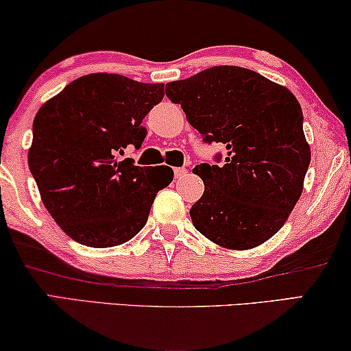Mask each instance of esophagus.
Masks as SVG:
<instances>
[{
  "mask_svg": "<svg viewBox=\"0 0 351 351\" xmlns=\"http://www.w3.org/2000/svg\"><path fill=\"white\" fill-rule=\"evenodd\" d=\"M186 172H189V171H186L185 167H176V169H174L176 179H182V177H184V176L186 174Z\"/></svg>",
  "mask_w": 351,
  "mask_h": 351,
  "instance_id": "esophagus-1",
  "label": "esophagus"
}]
</instances>
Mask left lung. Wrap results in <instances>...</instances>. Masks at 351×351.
Returning a JSON list of instances; mask_svg holds the SVG:
<instances>
[{
    "label": "left lung",
    "mask_w": 351,
    "mask_h": 351,
    "mask_svg": "<svg viewBox=\"0 0 351 351\" xmlns=\"http://www.w3.org/2000/svg\"><path fill=\"white\" fill-rule=\"evenodd\" d=\"M166 95L204 142L227 148L222 166H195L204 182L190 209L195 228L233 251L261 246L285 225L304 190L311 152L299 100L285 86L230 65L167 83Z\"/></svg>",
    "instance_id": "1"
}]
</instances>
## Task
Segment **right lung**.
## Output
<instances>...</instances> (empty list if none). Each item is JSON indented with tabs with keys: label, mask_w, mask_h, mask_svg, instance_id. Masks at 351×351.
Here are the masks:
<instances>
[{
	"label": "right lung",
	"mask_w": 351,
	"mask_h": 351,
	"mask_svg": "<svg viewBox=\"0 0 351 351\" xmlns=\"http://www.w3.org/2000/svg\"><path fill=\"white\" fill-rule=\"evenodd\" d=\"M165 97V84L114 73L71 81L43 104L33 121L28 166L43 204L71 239L113 247L143 228L160 190L174 179L169 166L142 167L118 160L142 147L143 118Z\"/></svg>",
	"instance_id": "1"
}]
</instances>
